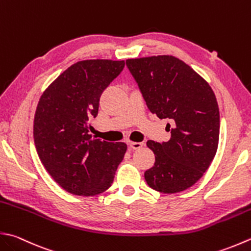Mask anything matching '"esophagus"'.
Returning a JSON list of instances; mask_svg holds the SVG:
<instances>
[{
  "mask_svg": "<svg viewBox=\"0 0 251 251\" xmlns=\"http://www.w3.org/2000/svg\"><path fill=\"white\" fill-rule=\"evenodd\" d=\"M129 145V148L132 149V150H138L140 148H142L144 147V142H136V141H129L128 142Z\"/></svg>",
  "mask_w": 251,
  "mask_h": 251,
  "instance_id": "obj_1",
  "label": "esophagus"
}]
</instances>
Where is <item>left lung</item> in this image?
Returning <instances> with one entry per match:
<instances>
[{"instance_id": "left-lung-1", "label": "left lung", "mask_w": 251, "mask_h": 251, "mask_svg": "<svg viewBox=\"0 0 251 251\" xmlns=\"http://www.w3.org/2000/svg\"><path fill=\"white\" fill-rule=\"evenodd\" d=\"M126 65L151 113L169 119V141L148 140L154 165L145 172L149 187L163 194L187 189L202 177L218 150L220 112L208 81L179 58H128Z\"/></svg>"}]
</instances>
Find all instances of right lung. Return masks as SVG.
<instances>
[{"label": "right lung", "instance_id": "right-lung-1", "mask_svg": "<svg viewBox=\"0 0 251 251\" xmlns=\"http://www.w3.org/2000/svg\"><path fill=\"white\" fill-rule=\"evenodd\" d=\"M124 61L85 60L64 71L43 91L33 120L39 158L68 193L89 197L111 187L127 145L92 138L89 120Z\"/></svg>", "mask_w": 251, "mask_h": 251}]
</instances>
